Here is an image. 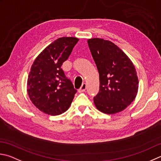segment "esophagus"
<instances>
[{
    "label": "esophagus",
    "mask_w": 161,
    "mask_h": 161,
    "mask_svg": "<svg viewBox=\"0 0 161 161\" xmlns=\"http://www.w3.org/2000/svg\"><path fill=\"white\" fill-rule=\"evenodd\" d=\"M86 84L85 83H83L82 85H81V87L80 88V89H79V92L81 93V92H84V91L86 90Z\"/></svg>",
    "instance_id": "obj_1"
}]
</instances>
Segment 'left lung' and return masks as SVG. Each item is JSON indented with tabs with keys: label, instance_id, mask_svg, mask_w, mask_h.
<instances>
[{
	"label": "left lung",
	"instance_id": "1",
	"mask_svg": "<svg viewBox=\"0 0 161 161\" xmlns=\"http://www.w3.org/2000/svg\"><path fill=\"white\" fill-rule=\"evenodd\" d=\"M87 42L100 77V90L93 97L94 104L105 114L120 112L137 96L139 81L135 66L111 41L91 38Z\"/></svg>",
	"mask_w": 161,
	"mask_h": 161
}]
</instances>
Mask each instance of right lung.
Here are the masks:
<instances>
[{
  "mask_svg": "<svg viewBox=\"0 0 161 161\" xmlns=\"http://www.w3.org/2000/svg\"><path fill=\"white\" fill-rule=\"evenodd\" d=\"M78 41L77 37H59L37 56L31 66L27 81L28 96L33 105L47 114L65 112L77 91L65 77L61 65Z\"/></svg>",
  "mask_w": 161,
  "mask_h": 161,
  "instance_id": "add662e5",
  "label": "right lung"
}]
</instances>
